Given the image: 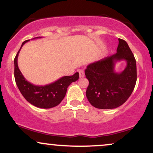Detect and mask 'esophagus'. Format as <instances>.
I'll list each match as a JSON object with an SVG mask.
<instances>
[{
  "label": "esophagus",
  "instance_id": "obj_1",
  "mask_svg": "<svg viewBox=\"0 0 153 153\" xmlns=\"http://www.w3.org/2000/svg\"><path fill=\"white\" fill-rule=\"evenodd\" d=\"M79 77H80V78H82V77H84V76H85V74H84V70H79Z\"/></svg>",
  "mask_w": 153,
  "mask_h": 153
}]
</instances>
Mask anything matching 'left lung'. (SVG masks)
<instances>
[{
  "mask_svg": "<svg viewBox=\"0 0 153 153\" xmlns=\"http://www.w3.org/2000/svg\"><path fill=\"white\" fill-rule=\"evenodd\" d=\"M120 61H126V67L116 73L114 66ZM85 75L89 82L86 95L93 106L112 109L123 104L131 95L137 81L136 61L127 42L118 39L116 53L89 64Z\"/></svg>",
  "mask_w": 153,
  "mask_h": 153,
  "instance_id": "8db88e82",
  "label": "left lung"
}]
</instances>
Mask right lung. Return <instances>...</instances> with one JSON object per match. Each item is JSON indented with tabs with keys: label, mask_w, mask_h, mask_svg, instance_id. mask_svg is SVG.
I'll return each instance as SVG.
<instances>
[{
	"label": "right lung",
	"mask_w": 153,
	"mask_h": 153,
	"mask_svg": "<svg viewBox=\"0 0 153 153\" xmlns=\"http://www.w3.org/2000/svg\"><path fill=\"white\" fill-rule=\"evenodd\" d=\"M40 37H37L35 38ZM28 41H30V39L24 41L20 49L25 43ZM20 49L14 59L15 80L20 93L28 102L38 108H50L59 105L65 97L68 86L72 82L79 79V73L76 72L72 76H62L56 82L51 83L48 85H34L25 79L18 68V56Z\"/></svg>",
	"instance_id": "1"
}]
</instances>
